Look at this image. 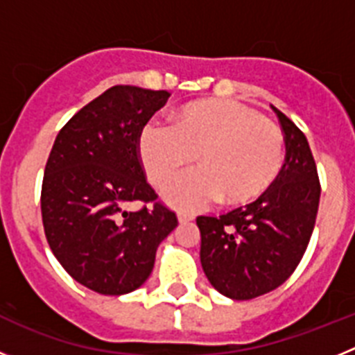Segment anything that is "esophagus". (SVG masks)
<instances>
[{
  "instance_id": "obj_1",
  "label": "esophagus",
  "mask_w": 355,
  "mask_h": 355,
  "mask_svg": "<svg viewBox=\"0 0 355 355\" xmlns=\"http://www.w3.org/2000/svg\"><path fill=\"white\" fill-rule=\"evenodd\" d=\"M193 216L192 215H187V213H178V222L180 224H187V222H192Z\"/></svg>"
}]
</instances>
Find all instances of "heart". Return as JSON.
Here are the masks:
<instances>
[{"label": "heart", "instance_id": "obj_1", "mask_svg": "<svg viewBox=\"0 0 355 355\" xmlns=\"http://www.w3.org/2000/svg\"><path fill=\"white\" fill-rule=\"evenodd\" d=\"M137 153L147 180L158 188L197 155L200 168L163 192L174 208L196 211L220 199L227 206H245L261 197L281 171L284 140L274 122L250 106L199 99L175 110L171 128L146 124Z\"/></svg>", "mask_w": 355, "mask_h": 355}]
</instances>
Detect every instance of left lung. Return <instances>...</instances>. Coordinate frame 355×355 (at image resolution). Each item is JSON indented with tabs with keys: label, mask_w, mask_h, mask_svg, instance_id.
Returning <instances> with one entry per match:
<instances>
[{
	"label": "left lung",
	"mask_w": 355,
	"mask_h": 355,
	"mask_svg": "<svg viewBox=\"0 0 355 355\" xmlns=\"http://www.w3.org/2000/svg\"><path fill=\"white\" fill-rule=\"evenodd\" d=\"M286 158L272 187L245 208L197 216L200 265L218 293L256 299L286 281L302 259L315 227L320 181L306 135L279 112Z\"/></svg>",
	"instance_id": "1"
}]
</instances>
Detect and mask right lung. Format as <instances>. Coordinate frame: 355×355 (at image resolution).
Masks as SVG:
<instances>
[{"label":"right lung","mask_w":355,"mask_h":355,"mask_svg":"<svg viewBox=\"0 0 355 355\" xmlns=\"http://www.w3.org/2000/svg\"><path fill=\"white\" fill-rule=\"evenodd\" d=\"M167 90L117 85L60 130L44 171V233L74 281L101 295H124L153 272L156 249L178 225L171 209L128 211L155 202L137 153V139Z\"/></svg>","instance_id":"right-lung-1"}]
</instances>
